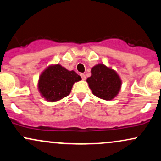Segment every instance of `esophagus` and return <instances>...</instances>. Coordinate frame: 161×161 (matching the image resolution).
<instances>
[{
    "instance_id": "34e87169",
    "label": "esophagus",
    "mask_w": 161,
    "mask_h": 161,
    "mask_svg": "<svg viewBox=\"0 0 161 161\" xmlns=\"http://www.w3.org/2000/svg\"><path fill=\"white\" fill-rule=\"evenodd\" d=\"M80 75H81V77H82V79L83 81H84V80H86V75H85V74H83V73H81Z\"/></svg>"
}]
</instances>
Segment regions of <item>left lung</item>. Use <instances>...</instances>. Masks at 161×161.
<instances>
[{
    "label": "left lung",
    "instance_id": "8db88e82",
    "mask_svg": "<svg viewBox=\"0 0 161 161\" xmlns=\"http://www.w3.org/2000/svg\"><path fill=\"white\" fill-rule=\"evenodd\" d=\"M92 75L86 79L92 94L105 101H111L120 91L122 80L119 74L103 64L94 66Z\"/></svg>",
    "mask_w": 161,
    "mask_h": 161
}]
</instances>
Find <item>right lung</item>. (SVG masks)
I'll return each mask as SVG.
<instances>
[{
  "instance_id": "add662e5",
  "label": "right lung",
  "mask_w": 161,
  "mask_h": 161,
  "mask_svg": "<svg viewBox=\"0 0 161 161\" xmlns=\"http://www.w3.org/2000/svg\"><path fill=\"white\" fill-rule=\"evenodd\" d=\"M82 80L75 71L60 64H51L41 73L38 88L41 96L50 102L58 101L70 94L75 82Z\"/></svg>"
}]
</instances>
